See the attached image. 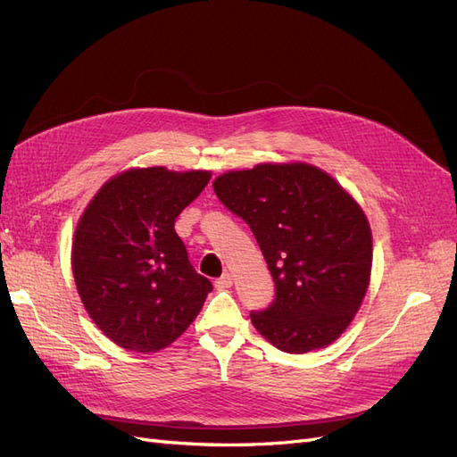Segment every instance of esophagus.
Returning <instances> with one entry per match:
<instances>
[{
    "mask_svg": "<svg viewBox=\"0 0 457 457\" xmlns=\"http://www.w3.org/2000/svg\"><path fill=\"white\" fill-rule=\"evenodd\" d=\"M230 286H232V276H230L228 272H225L223 276H220V278L215 280V287H217V289H227V287H230Z\"/></svg>",
    "mask_w": 457,
    "mask_h": 457,
    "instance_id": "obj_1",
    "label": "esophagus"
}]
</instances>
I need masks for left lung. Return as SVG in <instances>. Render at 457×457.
Instances as JSON below:
<instances>
[{
	"label": "left lung",
	"instance_id": "8db88e82",
	"mask_svg": "<svg viewBox=\"0 0 457 457\" xmlns=\"http://www.w3.org/2000/svg\"><path fill=\"white\" fill-rule=\"evenodd\" d=\"M217 198L250 225L276 286L250 318L284 353L334 343L370 286L371 230L362 207L311 163H259L213 181Z\"/></svg>",
	"mask_w": 457,
	"mask_h": 457
}]
</instances>
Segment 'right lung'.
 Masks as SVG:
<instances>
[{"instance_id":"right-lung-1","label":"right lung","mask_w":457,"mask_h":457,"mask_svg":"<svg viewBox=\"0 0 457 457\" xmlns=\"http://www.w3.org/2000/svg\"><path fill=\"white\" fill-rule=\"evenodd\" d=\"M210 179L202 170L133 168L106 181L79 217L72 242L78 294L120 347H170L213 289L175 232V219Z\"/></svg>"}]
</instances>
